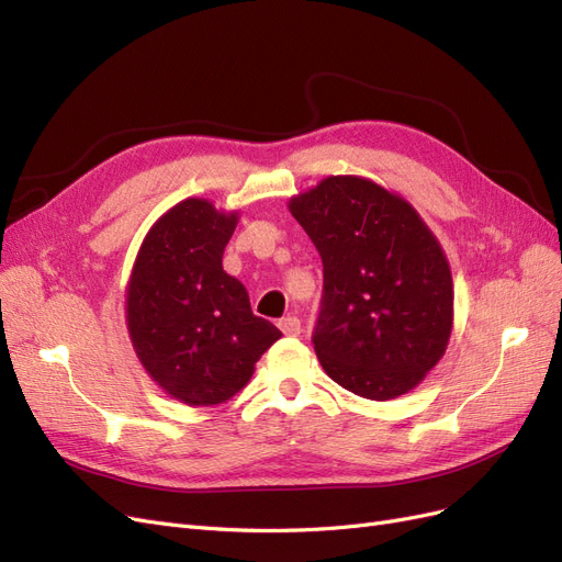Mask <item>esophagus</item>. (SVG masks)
I'll use <instances>...</instances> for the list:
<instances>
[{
  "instance_id": "obj_1",
  "label": "esophagus",
  "mask_w": 562,
  "mask_h": 562,
  "mask_svg": "<svg viewBox=\"0 0 562 562\" xmlns=\"http://www.w3.org/2000/svg\"><path fill=\"white\" fill-rule=\"evenodd\" d=\"M279 328H281V333L288 335V337H297L300 330H302L297 316H283V318L279 321Z\"/></svg>"
}]
</instances>
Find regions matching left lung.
I'll return each instance as SVG.
<instances>
[{"instance_id":"8db88e82","label":"left lung","mask_w":562,"mask_h":562,"mask_svg":"<svg viewBox=\"0 0 562 562\" xmlns=\"http://www.w3.org/2000/svg\"><path fill=\"white\" fill-rule=\"evenodd\" d=\"M323 262L314 349L339 386L370 401L415 389L446 353L452 274L419 213L378 182L330 176L288 203Z\"/></svg>"}]
</instances>
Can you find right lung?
<instances>
[{"mask_svg":"<svg viewBox=\"0 0 562 562\" xmlns=\"http://www.w3.org/2000/svg\"><path fill=\"white\" fill-rule=\"evenodd\" d=\"M239 213L206 199L166 211L135 258L126 326L135 353L168 396L217 405L241 391L281 330L250 310L239 279L223 269Z\"/></svg>","mask_w":562,"mask_h":562,"instance_id":"1","label":"right lung"}]
</instances>
